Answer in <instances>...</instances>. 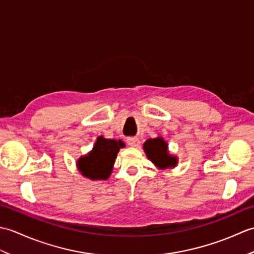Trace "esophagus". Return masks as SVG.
Listing matches in <instances>:
<instances>
[{
    "mask_svg": "<svg viewBox=\"0 0 254 254\" xmlns=\"http://www.w3.org/2000/svg\"><path fill=\"white\" fill-rule=\"evenodd\" d=\"M127 141V144L132 147H137L139 145V139L137 137H128Z\"/></svg>",
    "mask_w": 254,
    "mask_h": 254,
    "instance_id": "34e87169",
    "label": "esophagus"
}]
</instances>
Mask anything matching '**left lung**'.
I'll use <instances>...</instances> for the list:
<instances>
[{"instance_id":"left-lung-1","label":"left lung","mask_w":254,"mask_h":254,"mask_svg":"<svg viewBox=\"0 0 254 254\" xmlns=\"http://www.w3.org/2000/svg\"><path fill=\"white\" fill-rule=\"evenodd\" d=\"M143 149L146 157L152 161L157 169L166 170L175 168L178 165V157L169 152L168 143L164 137L157 136L155 138H148L143 144Z\"/></svg>"}]
</instances>
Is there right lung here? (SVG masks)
I'll list each match as a JSON object with an SVG mask.
<instances>
[{
	"label": "right lung",
	"mask_w": 254,
	"mask_h": 254,
	"mask_svg": "<svg viewBox=\"0 0 254 254\" xmlns=\"http://www.w3.org/2000/svg\"><path fill=\"white\" fill-rule=\"evenodd\" d=\"M126 147L121 139L97 137L93 149L76 161L80 175L89 180H107L111 176L113 165L120 148Z\"/></svg>",
	"instance_id": "add662e5"
}]
</instances>
